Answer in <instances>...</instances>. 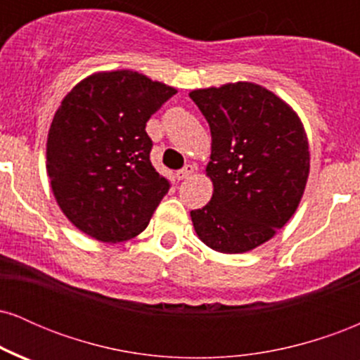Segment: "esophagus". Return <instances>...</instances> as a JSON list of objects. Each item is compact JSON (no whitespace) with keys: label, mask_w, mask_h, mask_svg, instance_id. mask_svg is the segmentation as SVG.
I'll use <instances>...</instances> for the list:
<instances>
[{"label":"esophagus","mask_w":360,"mask_h":360,"mask_svg":"<svg viewBox=\"0 0 360 360\" xmlns=\"http://www.w3.org/2000/svg\"><path fill=\"white\" fill-rule=\"evenodd\" d=\"M193 172H194V167L191 166V164H188V166H184L183 169H181V171L176 172V177L179 181H184V179H188V177L191 176Z\"/></svg>","instance_id":"34e87169"}]
</instances>
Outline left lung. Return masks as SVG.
I'll return each instance as SVG.
<instances>
[{
  "instance_id": "obj_1",
  "label": "left lung",
  "mask_w": 360,
  "mask_h": 360,
  "mask_svg": "<svg viewBox=\"0 0 360 360\" xmlns=\"http://www.w3.org/2000/svg\"><path fill=\"white\" fill-rule=\"evenodd\" d=\"M189 98L212 131L206 176L210 203L191 212L210 249L243 254L271 240L298 208L309 174V147L295 110L249 81L194 89Z\"/></svg>"
}]
</instances>
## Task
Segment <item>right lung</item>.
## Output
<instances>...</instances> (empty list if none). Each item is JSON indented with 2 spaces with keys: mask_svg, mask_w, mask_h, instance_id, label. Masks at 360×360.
Instances as JSON below:
<instances>
[{
  "mask_svg": "<svg viewBox=\"0 0 360 360\" xmlns=\"http://www.w3.org/2000/svg\"><path fill=\"white\" fill-rule=\"evenodd\" d=\"M177 91L130 69L94 72L65 94L49 128L47 176L62 213L100 242L147 229L169 181L152 166L146 125Z\"/></svg>",
  "mask_w": 360,
  "mask_h": 360,
  "instance_id": "1",
  "label": "right lung"
}]
</instances>
